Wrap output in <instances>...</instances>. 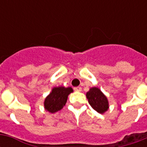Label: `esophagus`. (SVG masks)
Here are the masks:
<instances>
[{
  "label": "esophagus",
  "mask_w": 147,
  "mask_h": 147,
  "mask_svg": "<svg viewBox=\"0 0 147 147\" xmlns=\"http://www.w3.org/2000/svg\"><path fill=\"white\" fill-rule=\"evenodd\" d=\"M74 90L76 91V92H82V88L81 87H76L74 88Z\"/></svg>",
  "instance_id": "34e87169"
}]
</instances>
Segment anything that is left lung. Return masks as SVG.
I'll return each mask as SVG.
<instances>
[{"label":"left lung","instance_id":"left-lung-1","mask_svg":"<svg viewBox=\"0 0 147 147\" xmlns=\"http://www.w3.org/2000/svg\"><path fill=\"white\" fill-rule=\"evenodd\" d=\"M88 103L94 110L99 114H105L109 108L107 98L99 88L92 87L86 93Z\"/></svg>","mask_w":147,"mask_h":147}]
</instances>
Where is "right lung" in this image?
Wrapping results in <instances>:
<instances>
[{
  "instance_id": "add662e5",
  "label": "right lung",
  "mask_w": 147,
  "mask_h": 147,
  "mask_svg": "<svg viewBox=\"0 0 147 147\" xmlns=\"http://www.w3.org/2000/svg\"><path fill=\"white\" fill-rule=\"evenodd\" d=\"M73 92L71 87L63 86L54 87L44 100V108L49 113H55L64 107L68 100L69 94Z\"/></svg>"
}]
</instances>
